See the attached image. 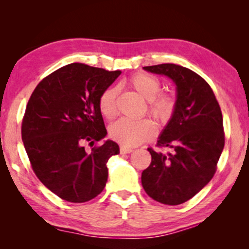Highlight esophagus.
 Wrapping results in <instances>:
<instances>
[{
    "instance_id": "34e87169",
    "label": "esophagus",
    "mask_w": 249,
    "mask_h": 249,
    "mask_svg": "<svg viewBox=\"0 0 249 249\" xmlns=\"http://www.w3.org/2000/svg\"><path fill=\"white\" fill-rule=\"evenodd\" d=\"M120 150H121V154H130V153H133V149L132 148H126V147H124V146H121Z\"/></svg>"
}]
</instances>
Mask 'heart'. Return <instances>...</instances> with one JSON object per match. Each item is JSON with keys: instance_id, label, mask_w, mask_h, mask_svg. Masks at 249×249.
I'll return each mask as SVG.
<instances>
[{"instance_id": "b5f03b06", "label": "heart", "mask_w": 249, "mask_h": 249, "mask_svg": "<svg viewBox=\"0 0 249 249\" xmlns=\"http://www.w3.org/2000/svg\"><path fill=\"white\" fill-rule=\"evenodd\" d=\"M129 84L142 96L148 100V113L165 125L176 111L177 100L174 93L160 92L161 82L153 74L140 72L130 77ZM119 88L108 87L99 96V109L104 119L112 120L116 115V98ZM156 134V125L148 119H121L109 125L108 136L124 147H135L151 140Z\"/></svg>"}]
</instances>
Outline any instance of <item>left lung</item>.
I'll return each mask as SVG.
<instances>
[{"label": "left lung", "mask_w": 249, "mask_h": 249, "mask_svg": "<svg viewBox=\"0 0 249 249\" xmlns=\"http://www.w3.org/2000/svg\"><path fill=\"white\" fill-rule=\"evenodd\" d=\"M144 69L174 80L177 105L157 142L172 153L148 148L151 162L142 171V184L151 199L178 205L195 196L215 174L225 144L222 111L209 83L195 71L175 64Z\"/></svg>", "instance_id": "1"}]
</instances>
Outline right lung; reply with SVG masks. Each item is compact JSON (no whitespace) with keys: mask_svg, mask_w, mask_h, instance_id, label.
I'll use <instances>...</instances> for the list:
<instances>
[{"mask_svg":"<svg viewBox=\"0 0 249 249\" xmlns=\"http://www.w3.org/2000/svg\"><path fill=\"white\" fill-rule=\"evenodd\" d=\"M122 72L84 64L67 65L44 78L29 98L22 122V140L35 172L45 187L73 203L90 201L107 181V162L120 153L107 141L99 96Z\"/></svg>","mask_w":249,"mask_h":249,"instance_id":"1","label":"right lung"}]
</instances>
